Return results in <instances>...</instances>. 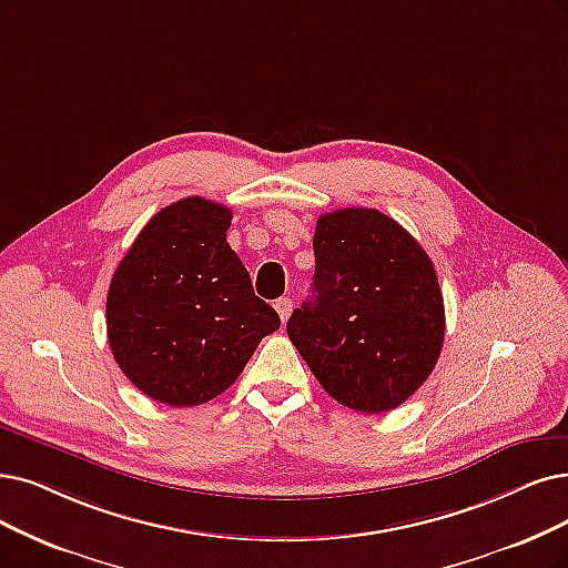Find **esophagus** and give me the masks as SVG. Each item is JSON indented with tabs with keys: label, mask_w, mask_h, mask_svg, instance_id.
<instances>
[{
	"label": "esophagus",
	"mask_w": 568,
	"mask_h": 568,
	"mask_svg": "<svg viewBox=\"0 0 568 568\" xmlns=\"http://www.w3.org/2000/svg\"><path fill=\"white\" fill-rule=\"evenodd\" d=\"M275 310H277V314H280L282 324H286L288 314H291V310H293V303H291V298H280V301L275 303Z\"/></svg>",
	"instance_id": "1"
}]
</instances>
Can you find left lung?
<instances>
[{"label":"left lung","mask_w":568,"mask_h":568,"mask_svg":"<svg viewBox=\"0 0 568 568\" xmlns=\"http://www.w3.org/2000/svg\"><path fill=\"white\" fill-rule=\"evenodd\" d=\"M312 298L286 333L328 396L389 413L436 368L445 339L438 275L392 216L349 207L320 216Z\"/></svg>","instance_id":"1"}]
</instances>
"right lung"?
<instances>
[{
    "instance_id": "obj_1",
    "label": "right lung",
    "mask_w": 568,
    "mask_h": 568,
    "mask_svg": "<svg viewBox=\"0 0 568 568\" xmlns=\"http://www.w3.org/2000/svg\"><path fill=\"white\" fill-rule=\"evenodd\" d=\"M233 212L184 197L132 242L106 293V337L123 375L149 398L193 407L223 394L280 328L225 242Z\"/></svg>"
}]
</instances>
